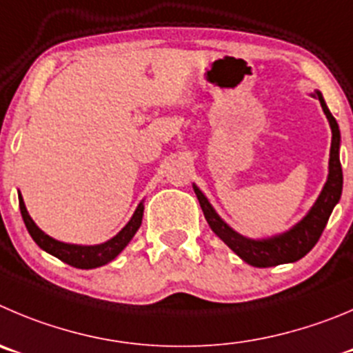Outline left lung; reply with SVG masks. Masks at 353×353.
I'll return each instance as SVG.
<instances>
[{
	"mask_svg": "<svg viewBox=\"0 0 353 353\" xmlns=\"http://www.w3.org/2000/svg\"><path fill=\"white\" fill-rule=\"evenodd\" d=\"M317 97L321 101V106L324 110L325 117H327L332 130L331 153H329V176L327 183H325L324 190L319 195L317 202L314 203L310 212L306 214L294 228L282 233V235L272 236V239H245V236L233 232L223 221L221 217L217 216L216 210L212 209L209 200L203 196V193L200 192L199 188L193 186L210 230L236 256H240L249 265L258 266V268H268V266H276L282 265V263H294L298 259H301L303 256L308 254L314 249L315 243L319 242V239H321L322 232H324L325 225H327L329 216H331L332 209H334V205L338 203V200L341 196V190H343V172H341L340 163V128H338V123H336L331 111L325 106L324 97H322L321 92H317Z\"/></svg>",
	"mask_w": 353,
	"mask_h": 353,
	"instance_id": "1",
	"label": "left lung"
}]
</instances>
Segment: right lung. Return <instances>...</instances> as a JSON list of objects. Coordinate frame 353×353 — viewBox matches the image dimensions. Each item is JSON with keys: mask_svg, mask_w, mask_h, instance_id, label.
<instances>
[{"mask_svg": "<svg viewBox=\"0 0 353 353\" xmlns=\"http://www.w3.org/2000/svg\"><path fill=\"white\" fill-rule=\"evenodd\" d=\"M19 207H21L22 219H24L29 235L32 236V240L41 247L43 251H47L48 254L55 256V258H59L61 261L81 270L97 268V266H102L106 265V263L113 261V259L123 251L125 247H127V243L130 242L132 236L136 235L141 223H143L144 212V205L139 203V207L136 209V212H134L130 221L127 223V226H125L117 236H113V239L108 240V242L101 243V245H72V243L59 242V240L48 236L47 233H43L41 230L34 225L31 216L28 214V209H26L24 200H22L21 195H19Z\"/></svg>", "mask_w": 353, "mask_h": 353, "instance_id": "obj_1", "label": "right lung"}]
</instances>
